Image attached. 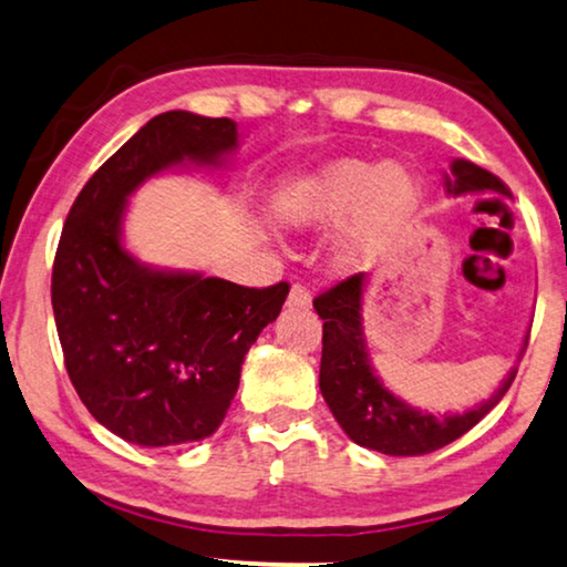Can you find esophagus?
Listing matches in <instances>:
<instances>
[{
	"mask_svg": "<svg viewBox=\"0 0 567 567\" xmlns=\"http://www.w3.org/2000/svg\"><path fill=\"white\" fill-rule=\"evenodd\" d=\"M286 307H289V309H309L311 307V291L307 289V286L293 284Z\"/></svg>",
	"mask_w": 567,
	"mask_h": 567,
	"instance_id": "34e87169",
	"label": "esophagus"
}]
</instances>
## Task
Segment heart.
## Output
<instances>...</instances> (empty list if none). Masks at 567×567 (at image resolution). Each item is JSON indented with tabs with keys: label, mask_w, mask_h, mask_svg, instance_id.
Returning <instances> with one entry per match:
<instances>
[{
	"label": "heart",
	"mask_w": 567,
	"mask_h": 567,
	"mask_svg": "<svg viewBox=\"0 0 567 567\" xmlns=\"http://www.w3.org/2000/svg\"><path fill=\"white\" fill-rule=\"evenodd\" d=\"M420 202V178L409 166L338 158L284 188L281 217L297 227H332L348 217L334 260L363 268L406 233Z\"/></svg>",
	"instance_id": "1"
}]
</instances>
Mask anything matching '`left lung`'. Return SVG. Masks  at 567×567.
<instances>
[{"label": "left lung", "mask_w": 567, "mask_h": 567, "mask_svg": "<svg viewBox=\"0 0 567 567\" xmlns=\"http://www.w3.org/2000/svg\"><path fill=\"white\" fill-rule=\"evenodd\" d=\"M447 194L498 192L508 194L504 182L491 171L475 166L471 161H453L450 176H445ZM363 289L365 274L342 278L332 289L315 299L322 324V365H319V389L344 434L358 445L379 450L383 455H426L450 445L473 430L512 385L516 371L508 373L496 396L465 414H430L412 409L404 401L383 389L373 373L363 338ZM529 340V338H527ZM527 348V342H524ZM522 348V352H524Z\"/></svg>", "instance_id": "1"}]
</instances>
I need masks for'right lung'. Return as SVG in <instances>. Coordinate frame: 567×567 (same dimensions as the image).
<instances>
[{
	"label": "right lung",
	"instance_id": "right-lung-1",
	"mask_svg": "<svg viewBox=\"0 0 567 567\" xmlns=\"http://www.w3.org/2000/svg\"><path fill=\"white\" fill-rule=\"evenodd\" d=\"M237 147L227 117L163 112L112 155L73 202L53 260L51 301L79 399L117 437L143 447L204 440L223 424L243 360L281 311L289 284L155 270L122 248L127 196L184 161Z\"/></svg>",
	"mask_w": 567,
	"mask_h": 567
}]
</instances>
